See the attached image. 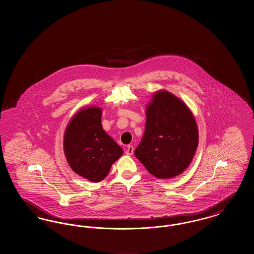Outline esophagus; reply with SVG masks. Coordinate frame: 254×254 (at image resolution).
<instances>
[{"instance_id": "esophagus-1", "label": "esophagus", "mask_w": 254, "mask_h": 254, "mask_svg": "<svg viewBox=\"0 0 254 254\" xmlns=\"http://www.w3.org/2000/svg\"><path fill=\"white\" fill-rule=\"evenodd\" d=\"M133 152H134V147H133V145H127V150H126V154H127V155H132Z\"/></svg>"}]
</instances>
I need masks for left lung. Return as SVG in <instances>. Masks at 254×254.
<instances>
[{"instance_id":"1","label":"left lung","mask_w":254,"mask_h":254,"mask_svg":"<svg viewBox=\"0 0 254 254\" xmlns=\"http://www.w3.org/2000/svg\"><path fill=\"white\" fill-rule=\"evenodd\" d=\"M198 139L191 111L180 99L161 90L146 109L145 133L134 154L155 177L172 178L190 164Z\"/></svg>"}]
</instances>
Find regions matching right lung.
Instances as JSON below:
<instances>
[{
    "instance_id": "right-lung-1",
    "label": "right lung",
    "mask_w": 254,
    "mask_h": 254,
    "mask_svg": "<svg viewBox=\"0 0 254 254\" xmlns=\"http://www.w3.org/2000/svg\"><path fill=\"white\" fill-rule=\"evenodd\" d=\"M102 109L86 108L68 124L64 148L70 168L89 181L104 180L112 164L121 157L123 149L103 129Z\"/></svg>"
}]
</instances>
